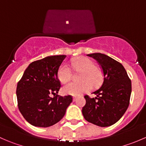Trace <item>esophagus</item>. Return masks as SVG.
Here are the masks:
<instances>
[{
	"label": "esophagus",
	"instance_id": "1",
	"mask_svg": "<svg viewBox=\"0 0 146 146\" xmlns=\"http://www.w3.org/2000/svg\"><path fill=\"white\" fill-rule=\"evenodd\" d=\"M73 101H76V97H73Z\"/></svg>",
	"mask_w": 146,
	"mask_h": 146
}]
</instances>
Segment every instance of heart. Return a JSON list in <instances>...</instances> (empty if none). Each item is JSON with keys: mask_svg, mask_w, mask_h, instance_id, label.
<instances>
[{"mask_svg": "<svg viewBox=\"0 0 146 146\" xmlns=\"http://www.w3.org/2000/svg\"><path fill=\"white\" fill-rule=\"evenodd\" d=\"M75 72H80L78 75V82H72L63 88V92L66 95H79L88 92L92 88H98L102 82L103 76L100 69L95 66L94 62L87 57H78L71 63ZM57 77L62 83H66L71 79L72 72L68 65L63 63L57 70Z\"/></svg>", "mask_w": 146, "mask_h": 146, "instance_id": "obj_1", "label": "heart"}]
</instances>
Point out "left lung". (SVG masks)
Instances as JSON below:
<instances>
[{
  "label": "left lung",
  "instance_id": "8db88e82",
  "mask_svg": "<svg viewBox=\"0 0 146 146\" xmlns=\"http://www.w3.org/2000/svg\"><path fill=\"white\" fill-rule=\"evenodd\" d=\"M100 66L103 81L93 92L94 98L85 95L86 104L82 107L84 118L100 127L115 123L122 117L130 102L131 81L121 64L111 57L100 54H88Z\"/></svg>",
  "mask_w": 146,
  "mask_h": 146
}]
</instances>
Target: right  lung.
I'll use <instances>...</instances> for the list:
<instances>
[{"mask_svg": "<svg viewBox=\"0 0 146 146\" xmlns=\"http://www.w3.org/2000/svg\"><path fill=\"white\" fill-rule=\"evenodd\" d=\"M66 55L51 56L31 63L17 82V106L27 121L38 127H48L64 117L71 95H56L61 88L57 70ZM54 94V98L50 95Z\"/></svg>", "mask_w": 146, "mask_h": 146, "instance_id": "right-lung-1", "label": "right lung"}]
</instances>
